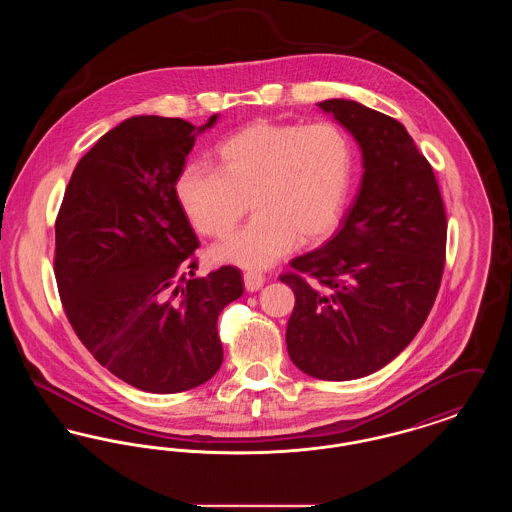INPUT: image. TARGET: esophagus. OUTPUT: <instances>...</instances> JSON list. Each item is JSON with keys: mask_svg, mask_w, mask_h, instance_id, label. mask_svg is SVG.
<instances>
[{"mask_svg": "<svg viewBox=\"0 0 512 512\" xmlns=\"http://www.w3.org/2000/svg\"><path fill=\"white\" fill-rule=\"evenodd\" d=\"M245 290L247 292H257L263 288L265 284V276L261 272H255V270H247L244 274Z\"/></svg>", "mask_w": 512, "mask_h": 512, "instance_id": "esophagus-1", "label": "esophagus"}]
</instances>
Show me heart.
Here are the masks:
<instances>
[{
	"label": "heart",
	"instance_id": "b5f03b06",
	"mask_svg": "<svg viewBox=\"0 0 512 512\" xmlns=\"http://www.w3.org/2000/svg\"><path fill=\"white\" fill-rule=\"evenodd\" d=\"M353 180V151L336 124L259 121L217 147V169L192 163L176 197L195 230L226 236L247 211L253 219L213 249L222 263L263 268L292 245L324 238L340 222Z\"/></svg>",
	"mask_w": 512,
	"mask_h": 512
}]
</instances>
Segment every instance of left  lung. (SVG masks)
<instances>
[{
	"label": "left lung",
	"mask_w": 512,
	"mask_h": 512,
	"mask_svg": "<svg viewBox=\"0 0 512 512\" xmlns=\"http://www.w3.org/2000/svg\"><path fill=\"white\" fill-rule=\"evenodd\" d=\"M363 151V184L338 234L293 259L286 343L318 380L363 378L418 334L438 295L447 219L438 180L405 126L357 101L317 103Z\"/></svg>",
	"instance_id": "obj_1"
}]
</instances>
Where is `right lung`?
<instances>
[{
	"instance_id": "obj_1",
	"label": "right lung",
	"mask_w": 512,
	"mask_h": 512,
	"mask_svg": "<svg viewBox=\"0 0 512 512\" xmlns=\"http://www.w3.org/2000/svg\"><path fill=\"white\" fill-rule=\"evenodd\" d=\"M215 121L121 122L78 161L55 219L53 272L74 334L99 365L149 393L217 374V320L244 293L236 267L195 276L199 240L176 197L195 134Z\"/></svg>"
}]
</instances>
